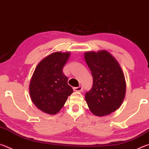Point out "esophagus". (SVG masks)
I'll use <instances>...</instances> for the list:
<instances>
[{
  "mask_svg": "<svg viewBox=\"0 0 149 149\" xmlns=\"http://www.w3.org/2000/svg\"><path fill=\"white\" fill-rule=\"evenodd\" d=\"M74 90L75 91L81 92V91H83V87L82 86H79V87H74Z\"/></svg>",
  "mask_w": 149,
  "mask_h": 149,
  "instance_id": "obj_1",
  "label": "esophagus"
}]
</instances>
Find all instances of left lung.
Here are the masks:
<instances>
[{
  "label": "left lung",
  "mask_w": 149,
  "mask_h": 149,
  "mask_svg": "<svg viewBox=\"0 0 149 149\" xmlns=\"http://www.w3.org/2000/svg\"><path fill=\"white\" fill-rule=\"evenodd\" d=\"M85 60L93 79L85 93V100L93 114H110L122 104L125 94V81L120 65L109 52L101 50L85 53Z\"/></svg>",
  "instance_id": "left-lung-1"
}]
</instances>
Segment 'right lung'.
<instances>
[{
	"label": "right lung",
	"instance_id": "obj_1",
	"mask_svg": "<svg viewBox=\"0 0 149 149\" xmlns=\"http://www.w3.org/2000/svg\"><path fill=\"white\" fill-rule=\"evenodd\" d=\"M69 56V52L49 55L37 65L30 81L29 94L33 102L49 114L58 112L73 93L62 72Z\"/></svg>",
	"mask_w": 149,
	"mask_h": 149
}]
</instances>
